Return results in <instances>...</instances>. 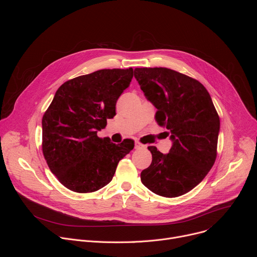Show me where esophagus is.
<instances>
[{"instance_id": "1", "label": "esophagus", "mask_w": 257, "mask_h": 257, "mask_svg": "<svg viewBox=\"0 0 257 257\" xmlns=\"http://www.w3.org/2000/svg\"><path fill=\"white\" fill-rule=\"evenodd\" d=\"M135 150H141V149H145L146 148V145H144V144H142V143H140V142H138V141H135Z\"/></svg>"}]
</instances>
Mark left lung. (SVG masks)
<instances>
[{"instance_id":"left-lung-1","label":"left lung","mask_w":257,"mask_h":257,"mask_svg":"<svg viewBox=\"0 0 257 257\" xmlns=\"http://www.w3.org/2000/svg\"><path fill=\"white\" fill-rule=\"evenodd\" d=\"M134 77L172 141L168 154L149 146L153 161L141 172L142 184L165 197L185 194L204 179L216 158L219 118L211 97L200 82L168 68H135Z\"/></svg>"}]
</instances>
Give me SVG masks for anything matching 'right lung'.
I'll list each match as a JSON object with an SVG mask.
<instances>
[{"instance_id":"right-lung-1","label":"right lung","mask_w":257,"mask_h":257,"mask_svg":"<svg viewBox=\"0 0 257 257\" xmlns=\"http://www.w3.org/2000/svg\"><path fill=\"white\" fill-rule=\"evenodd\" d=\"M133 77V69H102L62 84L45 113L43 153L52 173L68 189L87 193L112 181L134 142L97 137Z\"/></svg>"}]
</instances>
